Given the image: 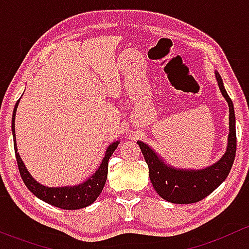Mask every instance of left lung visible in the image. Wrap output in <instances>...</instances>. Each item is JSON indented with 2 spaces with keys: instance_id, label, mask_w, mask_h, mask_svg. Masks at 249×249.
<instances>
[{
  "instance_id": "obj_1",
  "label": "left lung",
  "mask_w": 249,
  "mask_h": 249,
  "mask_svg": "<svg viewBox=\"0 0 249 249\" xmlns=\"http://www.w3.org/2000/svg\"><path fill=\"white\" fill-rule=\"evenodd\" d=\"M218 85L222 95L229 105V137L227 152L222 159L212 166L202 170L175 169L165 164L164 160L149 145L139 141L137 144L142 150L149 169V178L155 192L164 200L172 203H193L205 199L215 188L219 187L229 175L236 154L235 112L231 99L225 90L220 74L215 72Z\"/></svg>"
}]
</instances>
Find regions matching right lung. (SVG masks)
I'll list each match as a JSON object with an SVG mask.
<instances>
[{"label": "right lung", "mask_w": 249, "mask_h": 249, "mask_svg": "<svg viewBox=\"0 0 249 249\" xmlns=\"http://www.w3.org/2000/svg\"><path fill=\"white\" fill-rule=\"evenodd\" d=\"M18 105H19V100H18L16 104V107H14L13 110V117H12V134H13L14 152H16L18 167H19L20 176H21L27 189L32 194L36 195L38 199L43 200L44 202L55 206V207L62 208V210H79V208H84L87 206L91 205L97 199V196L101 194L102 189H104L105 183H106L107 179V173H108V160L110 155L113 154V152L117 149L119 141H115V142L108 145L106 153H105V158L102 159V162L99 166V169H97V171L91 177L88 178L84 183L79 185H73V187H46V185L39 184L37 180L32 178V176L30 175L26 167H25L19 153H18L16 126H14Z\"/></svg>", "instance_id": "add662e5"}]
</instances>
